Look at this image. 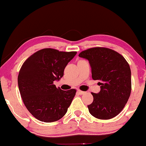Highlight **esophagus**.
Listing matches in <instances>:
<instances>
[{"mask_svg": "<svg viewBox=\"0 0 146 146\" xmlns=\"http://www.w3.org/2000/svg\"><path fill=\"white\" fill-rule=\"evenodd\" d=\"M78 93L80 95H83V94H84L85 92L84 91H82V90H78Z\"/></svg>", "mask_w": 146, "mask_h": 146, "instance_id": "obj_1", "label": "esophagus"}]
</instances>
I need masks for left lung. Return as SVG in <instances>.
Masks as SVG:
<instances>
[{
    "mask_svg": "<svg viewBox=\"0 0 146 146\" xmlns=\"http://www.w3.org/2000/svg\"><path fill=\"white\" fill-rule=\"evenodd\" d=\"M80 58L88 60L92 78L99 80L100 91L92 93L93 102L89 113L100 119H110L124 108L131 93V71L125 58L117 52L104 47L82 51Z\"/></svg>",
    "mask_w": 146,
    "mask_h": 146,
    "instance_id": "8db88e82",
    "label": "left lung"
}]
</instances>
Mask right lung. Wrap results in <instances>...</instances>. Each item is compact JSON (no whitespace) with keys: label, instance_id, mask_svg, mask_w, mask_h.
Instances as JSON below:
<instances>
[{"label":"right lung","instance_id":"1","mask_svg":"<svg viewBox=\"0 0 146 146\" xmlns=\"http://www.w3.org/2000/svg\"><path fill=\"white\" fill-rule=\"evenodd\" d=\"M76 53L43 48L22 66L18 77L20 93L26 108L37 119L56 121L67 112L76 90H62L53 82L62 78L65 67Z\"/></svg>","mask_w":146,"mask_h":146}]
</instances>
